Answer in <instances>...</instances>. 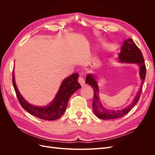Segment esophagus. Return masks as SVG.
I'll return each instance as SVG.
<instances>
[{
  "mask_svg": "<svg viewBox=\"0 0 155 155\" xmlns=\"http://www.w3.org/2000/svg\"><path fill=\"white\" fill-rule=\"evenodd\" d=\"M78 82H79V84H80V85H81V87H83L84 85H85V80H84L83 78L81 76H79V79H78Z\"/></svg>",
  "mask_w": 155,
  "mask_h": 155,
  "instance_id": "1",
  "label": "esophagus"
}]
</instances>
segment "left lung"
I'll list each match as a JSON object with an SVG mask.
<instances>
[{"mask_svg":"<svg viewBox=\"0 0 155 155\" xmlns=\"http://www.w3.org/2000/svg\"><path fill=\"white\" fill-rule=\"evenodd\" d=\"M118 59L121 63H137L140 67V76L142 83L140 88L131 104L121 110H109L106 109L102 105L99 97V87L96 79V76L92 74H88L86 77L85 83L91 86L94 91V98L92 102V108L94 114L98 118L102 120L116 119L123 117L133 109L137 104L142 91V85L145 79L146 67L144 62V59L142 51L136 45L132 39H126L121 46V51L118 55Z\"/></svg>","mask_w":155,"mask_h":155,"instance_id":"8db88e82","label":"left lung"}]
</instances>
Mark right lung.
Masks as SVG:
<instances>
[{
  "label": "right lung",
  "mask_w": 155,
  "mask_h": 155,
  "mask_svg": "<svg viewBox=\"0 0 155 155\" xmlns=\"http://www.w3.org/2000/svg\"><path fill=\"white\" fill-rule=\"evenodd\" d=\"M78 76L79 74L78 73H74L64 79L54 100L50 105L45 107L32 105L23 98L17 87L14 79L13 71L12 82L18 100L23 109L37 118L49 121L58 120L64 114L70 97L75 92L81 88L80 84L78 82Z\"/></svg>",
  "instance_id": "add662e5"
}]
</instances>
